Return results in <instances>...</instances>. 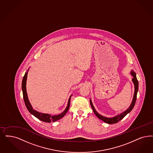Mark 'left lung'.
Here are the masks:
<instances>
[{"label": "left lung", "instance_id": "1", "mask_svg": "<svg viewBox=\"0 0 153 153\" xmlns=\"http://www.w3.org/2000/svg\"><path fill=\"white\" fill-rule=\"evenodd\" d=\"M131 74L132 75V76L133 77V78L132 79V81L134 84V96H133V100L131 101V103L130 104V106L128 107V109L127 110L124 111L123 112H122V113L117 114L116 116L113 117H106L103 116L101 114H100L96 110L93 105L92 104V100L91 99L90 100V104L92 107V110L93 111V112L94 113V114H96V116L98 117L99 119L101 120L102 121H103L104 122L107 123L108 124H113V123H116L117 122H119L120 121H121L123 118L125 116H126V114H128L129 113L132 109H133L134 106L135 104V101H136V99H137V92L138 91V81L136 77V74L135 73L134 71H131L130 72Z\"/></svg>", "mask_w": 153, "mask_h": 153}]
</instances>
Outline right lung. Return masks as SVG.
<instances>
[{
    "label": "right lung",
    "mask_w": 153,
    "mask_h": 153,
    "mask_svg": "<svg viewBox=\"0 0 153 153\" xmlns=\"http://www.w3.org/2000/svg\"><path fill=\"white\" fill-rule=\"evenodd\" d=\"M28 70H29V69H28L27 72H25V76L23 77V81H22V91H23V98H24V101H25V105L27 109L29 111V112L32 115H33L34 116L36 117L37 118H38L39 120L42 121L43 122H55V121H56L62 118L65 115V114L67 113L68 111L69 110V106H70V100H71V97L72 95L70 96V97L68 100L67 108H65L64 111L60 114L52 116V115L49 114L40 113V112L37 111L36 110H34L33 109V108L32 107V105H31V104H30V102L29 101V100L28 98V96H27V91H26V82H27V74H28Z\"/></svg>",
    "instance_id": "right-lung-1"
}]
</instances>
